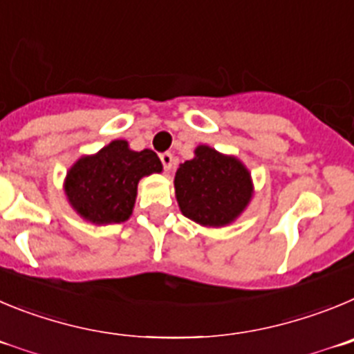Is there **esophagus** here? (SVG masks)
Segmentation results:
<instances>
[{
	"label": "esophagus",
	"mask_w": 354,
	"mask_h": 354,
	"mask_svg": "<svg viewBox=\"0 0 354 354\" xmlns=\"http://www.w3.org/2000/svg\"><path fill=\"white\" fill-rule=\"evenodd\" d=\"M160 160H162V165H164V169L169 173L171 169H173V164H174V157L169 153V151H165V153L160 155Z\"/></svg>",
	"instance_id": "esophagus-1"
}]
</instances>
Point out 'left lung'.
Segmentation results:
<instances>
[{
  "instance_id": "left-lung-1",
  "label": "left lung",
  "mask_w": 354,
  "mask_h": 354,
  "mask_svg": "<svg viewBox=\"0 0 354 354\" xmlns=\"http://www.w3.org/2000/svg\"><path fill=\"white\" fill-rule=\"evenodd\" d=\"M194 153L192 160L180 164L174 176L181 213L206 227L231 224L254 196L250 173L236 157L206 145L197 146Z\"/></svg>"
}]
</instances>
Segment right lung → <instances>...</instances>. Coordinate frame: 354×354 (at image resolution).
Instances as JSON below:
<instances>
[{
  "label": "right lung",
  "instance_id": "obj_1",
  "mask_svg": "<svg viewBox=\"0 0 354 354\" xmlns=\"http://www.w3.org/2000/svg\"><path fill=\"white\" fill-rule=\"evenodd\" d=\"M153 173H162L155 151H133L129 142L116 139L70 167L65 178L66 199L84 221L120 224L132 215L139 180Z\"/></svg>",
  "mask_w": 354,
  "mask_h": 354
}]
</instances>
